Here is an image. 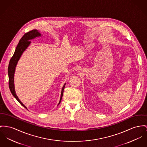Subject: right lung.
I'll use <instances>...</instances> for the list:
<instances>
[{
  "label": "right lung",
  "instance_id": "add662e5",
  "mask_svg": "<svg viewBox=\"0 0 147 147\" xmlns=\"http://www.w3.org/2000/svg\"><path fill=\"white\" fill-rule=\"evenodd\" d=\"M41 36L40 33H39V32L37 30H30V32L25 33L24 36L22 37V38L20 39V42L16 47V49L15 50V52L14 53L13 56L10 59L8 66V76H9V87L10 89V92H11L12 95L14 96V97L16 98L17 101L20 102V104L24 107V108H27L25 107V105L20 101V99L17 95H16L15 89H14V75L15 73V69L16 67L17 66V64L20 59V57H21L22 53L23 52L27 49V47L30 46V43L31 42L30 40L34 39L37 37ZM66 85V84H64L63 88H62L61 91V98L59 100V104H60L62 98L63 96V90L65 86Z\"/></svg>",
  "mask_w": 147,
  "mask_h": 147
}]
</instances>
